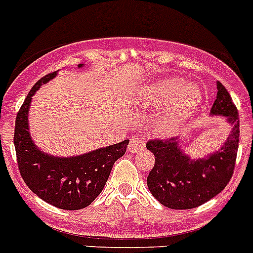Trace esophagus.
<instances>
[{"label":"esophagus","mask_w":253,"mask_h":253,"mask_svg":"<svg viewBox=\"0 0 253 253\" xmlns=\"http://www.w3.org/2000/svg\"><path fill=\"white\" fill-rule=\"evenodd\" d=\"M145 148V142L144 139H142L141 137H133L129 142L128 149L131 153H138Z\"/></svg>","instance_id":"obj_1"}]
</instances>
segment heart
<instances>
[{"label": "heart", "mask_w": 253, "mask_h": 253, "mask_svg": "<svg viewBox=\"0 0 253 253\" xmlns=\"http://www.w3.org/2000/svg\"><path fill=\"white\" fill-rule=\"evenodd\" d=\"M149 104L154 106L171 105L165 111L164 116L157 121L158 131L163 134L171 133L177 128L200 104V93L188 86L182 79H163L153 84L148 93Z\"/></svg>", "instance_id": "heart-1"}]
</instances>
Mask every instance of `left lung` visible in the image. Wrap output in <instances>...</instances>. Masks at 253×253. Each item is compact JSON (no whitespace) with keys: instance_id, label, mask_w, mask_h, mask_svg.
<instances>
[{"instance_id":"1","label":"left lung","mask_w":253,"mask_h":253,"mask_svg":"<svg viewBox=\"0 0 253 253\" xmlns=\"http://www.w3.org/2000/svg\"><path fill=\"white\" fill-rule=\"evenodd\" d=\"M216 99L211 114L221 115L233 126L220 150L206 159L192 160L183 154L177 138L150 139L147 149L155 163L147 177L150 193L163 206L191 209L208 202L225 188L235 169L239 149V112L225 86L216 83Z\"/></svg>"}]
</instances>
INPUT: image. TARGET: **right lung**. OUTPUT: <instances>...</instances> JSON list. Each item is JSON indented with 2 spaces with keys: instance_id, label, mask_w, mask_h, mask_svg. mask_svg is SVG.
<instances>
[{
  "instance_id": "add662e5",
  "label": "right lung",
  "mask_w": 253,
  "mask_h": 253,
  "mask_svg": "<svg viewBox=\"0 0 253 253\" xmlns=\"http://www.w3.org/2000/svg\"><path fill=\"white\" fill-rule=\"evenodd\" d=\"M55 76L56 71L39 79L17 114L14 147L18 169L25 185L42 201L66 211H77L100 195L114 163L126 153L129 141L72 158H55L38 149L28 131V111L35 91Z\"/></svg>"
}]
</instances>
